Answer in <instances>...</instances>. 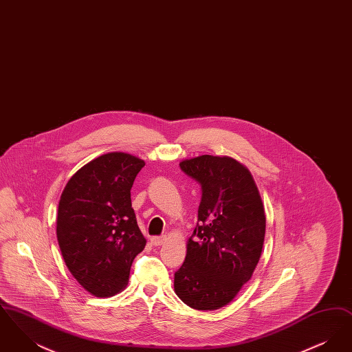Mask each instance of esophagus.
<instances>
[{"label":"esophagus","instance_id":"34e87169","mask_svg":"<svg viewBox=\"0 0 352 352\" xmlns=\"http://www.w3.org/2000/svg\"><path fill=\"white\" fill-rule=\"evenodd\" d=\"M165 236H153L151 239V243L153 245L158 247V245H162L165 243Z\"/></svg>","mask_w":352,"mask_h":352}]
</instances>
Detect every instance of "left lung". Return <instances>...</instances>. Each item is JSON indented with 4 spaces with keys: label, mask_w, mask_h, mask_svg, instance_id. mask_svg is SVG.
Instances as JSON below:
<instances>
[{
    "label": "left lung",
    "mask_w": 352,
    "mask_h": 352,
    "mask_svg": "<svg viewBox=\"0 0 352 352\" xmlns=\"http://www.w3.org/2000/svg\"><path fill=\"white\" fill-rule=\"evenodd\" d=\"M179 166L201 184V199L174 290L192 309L217 310L251 280L264 245V206L250 170L231 157L204 154Z\"/></svg>",
    "instance_id": "8db88e82"
}]
</instances>
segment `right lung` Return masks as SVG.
I'll return each instance as SVG.
<instances>
[{
    "mask_svg": "<svg viewBox=\"0 0 352 352\" xmlns=\"http://www.w3.org/2000/svg\"><path fill=\"white\" fill-rule=\"evenodd\" d=\"M145 162L113 151L92 160L68 181L58 207L56 237L71 274L96 297H112L129 280L146 240L131 188Z\"/></svg>",
    "mask_w": 352,
    "mask_h": 352,
    "instance_id": "obj_1",
    "label": "right lung"
}]
</instances>
